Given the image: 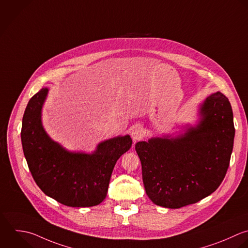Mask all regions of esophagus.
Returning <instances> with one entry per match:
<instances>
[{"label": "esophagus", "mask_w": 248, "mask_h": 248, "mask_svg": "<svg viewBox=\"0 0 248 248\" xmlns=\"http://www.w3.org/2000/svg\"><path fill=\"white\" fill-rule=\"evenodd\" d=\"M143 133H144L143 127L141 125H135L131 131V137H132L133 141L136 142V141L140 140L143 137Z\"/></svg>", "instance_id": "34e87169"}]
</instances>
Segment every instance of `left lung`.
<instances>
[{"mask_svg":"<svg viewBox=\"0 0 248 248\" xmlns=\"http://www.w3.org/2000/svg\"><path fill=\"white\" fill-rule=\"evenodd\" d=\"M199 119L177 135L136 143L145 190L152 202L168 209L194 204L215 192L229 167L235 127L229 99L220 92L198 108Z\"/></svg>","mask_w":248,"mask_h":248,"instance_id":"obj_1","label":"left lung"}]
</instances>
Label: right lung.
Wrapping results in <instances>:
<instances>
[{"label":"right lung","instance_id":"add662e5","mask_svg":"<svg viewBox=\"0 0 248 248\" xmlns=\"http://www.w3.org/2000/svg\"><path fill=\"white\" fill-rule=\"evenodd\" d=\"M42 88L29 101L22 120L21 141L31 174L49 197L68 207H93L107 195L117 160L132 145L130 136L100 142L91 153L69 152L45 131L41 112L48 94Z\"/></svg>","mask_w":248,"mask_h":248}]
</instances>
